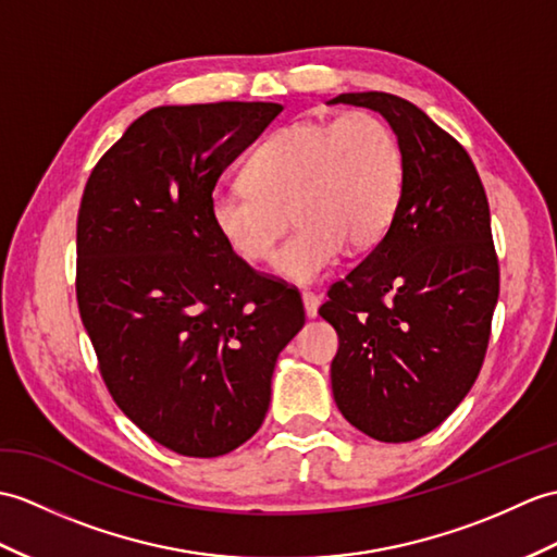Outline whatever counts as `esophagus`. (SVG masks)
I'll return each mask as SVG.
<instances>
[{"label":"esophagus","instance_id":"1","mask_svg":"<svg viewBox=\"0 0 557 557\" xmlns=\"http://www.w3.org/2000/svg\"><path fill=\"white\" fill-rule=\"evenodd\" d=\"M301 301H304V308H306V315L308 318H318V308H320L318 296L313 292H304L301 294Z\"/></svg>","mask_w":557,"mask_h":557}]
</instances>
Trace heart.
<instances>
[{"label": "heart", "mask_w": 557, "mask_h": 557, "mask_svg": "<svg viewBox=\"0 0 557 557\" xmlns=\"http://www.w3.org/2000/svg\"><path fill=\"white\" fill-rule=\"evenodd\" d=\"M406 163L398 137L374 113L296 121L265 137L244 168V185L215 189L209 215L230 251L258 263L289 223L299 227L273 256V273L315 282L344 244L363 251L389 232Z\"/></svg>", "instance_id": "heart-1"}]
</instances>
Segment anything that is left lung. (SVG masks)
<instances>
[{
    "label": "left lung",
    "mask_w": 557,
    "mask_h": 557,
    "mask_svg": "<svg viewBox=\"0 0 557 557\" xmlns=\"http://www.w3.org/2000/svg\"><path fill=\"white\" fill-rule=\"evenodd\" d=\"M327 103L377 111L406 163L389 232L320 306L339 334L332 394L356 430L412 442L458 408L484 363L498 301L488 201L468 151L416 103L386 92Z\"/></svg>",
    "instance_id": "8db88e82"
}]
</instances>
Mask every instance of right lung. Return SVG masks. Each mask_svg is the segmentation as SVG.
I'll use <instances>...</instances> for the list:
<instances>
[{
	"instance_id": "right-lung-1",
	"label": "right lung",
	"mask_w": 557,
	"mask_h": 557,
	"mask_svg": "<svg viewBox=\"0 0 557 557\" xmlns=\"http://www.w3.org/2000/svg\"><path fill=\"white\" fill-rule=\"evenodd\" d=\"M282 113L273 101L159 107L87 180L77 306L115 404L153 442L218 458L258 432L301 296L251 270L215 232L225 168Z\"/></svg>"
}]
</instances>
